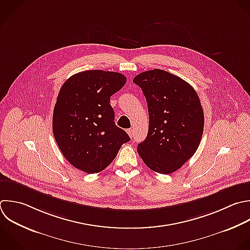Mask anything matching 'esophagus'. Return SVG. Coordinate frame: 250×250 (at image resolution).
I'll return each instance as SVG.
<instances>
[{
  "label": "esophagus",
  "instance_id": "obj_1",
  "mask_svg": "<svg viewBox=\"0 0 250 250\" xmlns=\"http://www.w3.org/2000/svg\"><path fill=\"white\" fill-rule=\"evenodd\" d=\"M127 133H128V135H129L131 138L134 137V130H133V129H128V130H127Z\"/></svg>",
  "mask_w": 250,
  "mask_h": 250
}]
</instances>
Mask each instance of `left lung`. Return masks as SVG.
<instances>
[{"mask_svg": "<svg viewBox=\"0 0 250 250\" xmlns=\"http://www.w3.org/2000/svg\"><path fill=\"white\" fill-rule=\"evenodd\" d=\"M149 116L146 140L138 153L154 172L171 174L196 151L203 133L204 114L198 95L182 78L161 69L137 75Z\"/></svg>", "mask_w": 250, "mask_h": 250, "instance_id": "left-lung-1", "label": "left lung"}]
</instances>
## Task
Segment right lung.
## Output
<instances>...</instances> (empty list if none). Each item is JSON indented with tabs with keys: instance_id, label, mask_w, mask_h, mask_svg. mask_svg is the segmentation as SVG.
Here are the masks:
<instances>
[{
	"instance_id": "right-lung-1",
	"label": "right lung",
	"mask_w": 250,
	"mask_h": 250,
	"mask_svg": "<svg viewBox=\"0 0 250 250\" xmlns=\"http://www.w3.org/2000/svg\"><path fill=\"white\" fill-rule=\"evenodd\" d=\"M126 80L118 72L87 70L72 75L61 88L53 132L62 153L75 168L99 173L130 141L128 134L115 125L109 104Z\"/></svg>"
}]
</instances>
